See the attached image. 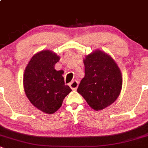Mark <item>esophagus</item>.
Masks as SVG:
<instances>
[{
    "mask_svg": "<svg viewBox=\"0 0 148 148\" xmlns=\"http://www.w3.org/2000/svg\"><path fill=\"white\" fill-rule=\"evenodd\" d=\"M69 86H70V88H71L73 90H76V89L78 88V82L77 81H72L71 83H70Z\"/></svg>",
    "mask_w": 148,
    "mask_h": 148,
    "instance_id": "34e87169",
    "label": "esophagus"
}]
</instances>
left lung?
Returning <instances> with one entry per match:
<instances>
[{"instance_id":"obj_1","label":"left lung","mask_w":148,"mask_h":148,"mask_svg":"<svg viewBox=\"0 0 148 148\" xmlns=\"http://www.w3.org/2000/svg\"><path fill=\"white\" fill-rule=\"evenodd\" d=\"M84 63L85 76L77 91L89 106L96 111L102 110L113 103L120 95L121 72L114 59L101 51L86 56Z\"/></svg>"}]
</instances>
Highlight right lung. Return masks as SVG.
Masks as SVG:
<instances>
[{"instance_id": "add662e5", "label": "right lung", "mask_w": 148, "mask_h": 148, "mask_svg": "<svg viewBox=\"0 0 148 148\" xmlns=\"http://www.w3.org/2000/svg\"><path fill=\"white\" fill-rule=\"evenodd\" d=\"M59 59L52 51H42L32 58L24 73L27 97L36 108L47 114L56 112L72 91L65 85L63 70L57 71L54 68Z\"/></svg>"}]
</instances>
